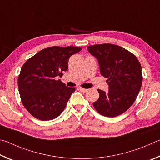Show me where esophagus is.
<instances>
[{
  "label": "esophagus",
  "instance_id": "esophagus-1",
  "mask_svg": "<svg viewBox=\"0 0 160 160\" xmlns=\"http://www.w3.org/2000/svg\"><path fill=\"white\" fill-rule=\"evenodd\" d=\"M78 90H79L80 91L83 92V93H86V92L88 91V89L86 88H78Z\"/></svg>",
  "mask_w": 160,
  "mask_h": 160
}]
</instances>
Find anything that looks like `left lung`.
Here are the masks:
<instances>
[{"label": "left lung", "instance_id": "1", "mask_svg": "<svg viewBox=\"0 0 160 160\" xmlns=\"http://www.w3.org/2000/svg\"><path fill=\"white\" fill-rule=\"evenodd\" d=\"M88 52L98 61L100 74L107 78L108 92L98 89L99 98L93 107L102 116L114 117L127 111L141 88V65L135 55L111 43L88 46Z\"/></svg>", "mask_w": 160, "mask_h": 160}]
</instances>
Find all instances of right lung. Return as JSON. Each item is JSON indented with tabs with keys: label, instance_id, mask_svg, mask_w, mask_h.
<instances>
[{
	"label": "right lung",
	"instance_id": "right-lung-1",
	"mask_svg": "<svg viewBox=\"0 0 160 160\" xmlns=\"http://www.w3.org/2000/svg\"><path fill=\"white\" fill-rule=\"evenodd\" d=\"M79 47L46 48L25 62L18 76V88L26 110L35 118L48 121L62 112L75 88L67 87L58 76L62 77L68 69L72 55Z\"/></svg>",
	"mask_w": 160,
	"mask_h": 160
}]
</instances>
